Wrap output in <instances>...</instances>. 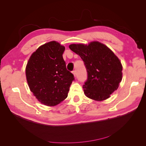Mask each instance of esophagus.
<instances>
[{
    "label": "esophagus",
    "instance_id": "34e87169",
    "mask_svg": "<svg viewBox=\"0 0 146 146\" xmlns=\"http://www.w3.org/2000/svg\"><path fill=\"white\" fill-rule=\"evenodd\" d=\"M72 74L74 75V76H77V72L76 70H74L72 71Z\"/></svg>",
    "mask_w": 146,
    "mask_h": 146
}]
</instances>
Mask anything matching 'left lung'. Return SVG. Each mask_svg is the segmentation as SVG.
Here are the masks:
<instances>
[{"label":"left lung","instance_id":"left-lung-1","mask_svg":"<svg viewBox=\"0 0 146 146\" xmlns=\"http://www.w3.org/2000/svg\"><path fill=\"white\" fill-rule=\"evenodd\" d=\"M69 47L80 56L85 64L88 74L83 86L85 94L98 101L110 98L122 80V66L117 57L108 47L98 41L88 46L73 44Z\"/></svg>","mask_w":146,"mask_h":146}]
</instances>
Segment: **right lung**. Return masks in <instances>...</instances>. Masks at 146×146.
<instances>
[{
    "label": "right lung",
    "instance_id": "obj_1",
    "mask_svg": "<svg viewBox=\"0 0 146 146\" xmlns=\"http://www.w3.org/2000/svg\"><path fill=\"white\" fill-rule=\"evenodd\" d=\"M65 47L56 41L39 47L31 55L25 74L30 91L42 104L55 106L68 97L75 80L63 58Z\"/></svg>",
    "mask_w": 146,
    "mask_h": 146
}]
</instances>
